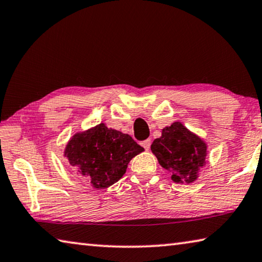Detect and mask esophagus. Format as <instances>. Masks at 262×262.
I'll return each mask as SVG.
<instances>
[{
  "label": "esophagus",
  "mask_w": 262,
  "mask_h": 262,
  "mask_svg": "<svg viewBox=\"0 0 262 262\" xmlns=\"http://www.w3.org/2000/svg\"><path fill=\"white\" fill-rule=\"evenodd\" d=\"M142 146L144 147L145 150H149L150 149V145H151V140H145V141H143L142 142Z\"/></svg>",
  "instance_id": "esophagus-1"
}]
</instances>
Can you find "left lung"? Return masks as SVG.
<instances>
[{
    "label": "left lung",
    "mask_w": 262,
    "mask_h": 262,
    "mask_svg": "<svg viewBox=\"0 0 262 262\" xmlns=\"http://www.w3.org/2000/svg\"><path fill=\"white\" fill-rule=\"evenodd\" d=\"M151 151L175 183H192L206 165L207 144L182 122L174 121L161 130L151 144Z\"/></svg>",
    "instance_id": "8db88e82"
}]
</instances>
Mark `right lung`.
Instances as JSON below:
<instances>
[{
  "instance_id": "1",
  "label": "right lung",
  "mask_w": 262,
  "mask_h": 262,
  "mask_svg": "<svg viewBox=\"0 0 262 262\" xmlns=\"http://www.w3.org/2000/svg\"><path fill=\"white\" fill-rule=\"evenodd\" d=\"M144 149L128 134L101 122L75 133L65 146L64 157L95 189H105L126 173L129 161Z\"/></svg>"
}]
</instances>
